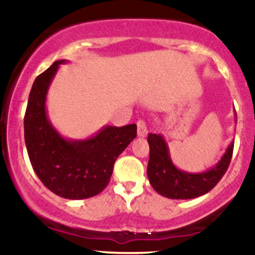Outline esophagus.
Segmentation results:
<instances>
[{
  "mask_svg": "<svg viewBox=\"0 0 255 255\" xmlns=\"http://www.w3.org/2000/svg\"><path fill=\"white\" fill-rule=\"evenodd\" d=\"M136 127H137V136H146L147 135V127H146V124L145 121H142V120H139V121L136 122Z\"/></svg>",
  "mask_w": 255,
  "mask_h": 255,
  "instance_id": "obj_1",
  "label": "esophagus"
}]
</instances>
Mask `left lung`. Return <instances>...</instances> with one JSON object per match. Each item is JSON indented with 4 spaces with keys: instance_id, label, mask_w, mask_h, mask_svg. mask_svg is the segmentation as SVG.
I'll return each mask as SVG.
<instances>
[{
    "instance_id": "obj_1",
    "label": "left lung",
    "mask_w": 255,
    "mask_h": 255,
    "mask_svg": "<svg viewBox=\"0 0 255 255\" xmlns=\"http://www.w3.org/2000/svg\"><path fill=\"white\" fill-rule=\"evenodd\" d=\"M235 114V121L238 116ZM150 158L147 176L151 186L158 194L169 199H194L206 194L223 177L233 157L234 141L228 146L221 160L209 170L188 172L177 169L172 163L168 144L160 134H148Z\"/></svg>"
}]
</instances>
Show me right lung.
<instances>
[{
  "label": "right lung",
  "mask_w": 255,
  "mask_h": 255,
  "mask_svg": "<svg viewBox=\"0 0 255 255\" xmlns=\"http://www.w3.org/2000/svg\"><path fill=\"white\" fill-rule=\"evenodd\" d=\"M66 62H54L32 85L24 119L25 144L44 186L58 197L79 200L95 197L108 186L114 163L136 136V125L105 126L84 140L61 135L48 118L45 102L58 67Z\"/></svg>",
  "instance_id": "obj_1"
}]
</instances>
